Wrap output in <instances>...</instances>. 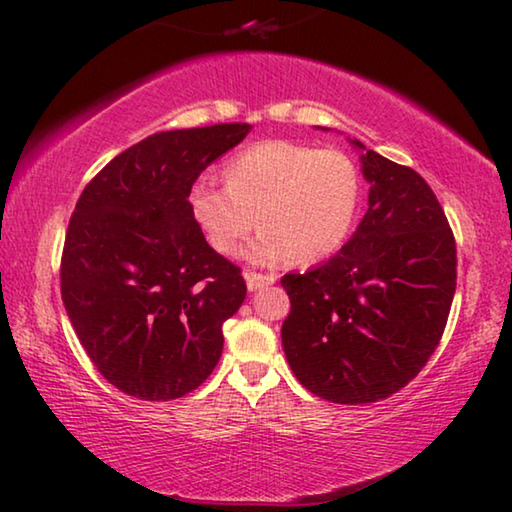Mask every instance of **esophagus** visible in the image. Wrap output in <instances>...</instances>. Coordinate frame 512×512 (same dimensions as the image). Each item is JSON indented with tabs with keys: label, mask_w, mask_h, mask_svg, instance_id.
Wrapping results in <instances>:
<instances>
[{
	"label": "esophagus",
	"mask_w": 512,
	"mask_h": 512,
	"mask_svg": "<svg viewBox=\"0 0 512 512\" xmlns=\"http://www.w3.org/2000/svg\"><path fill=\"white\" fill-rule=\"evenodd\" d=\"M277 280L275 275H262V273H246V284H248V291H259L268 287V284H273Z\"/></svg>",
	"instance_id": "obj_1"
}]
</instances>
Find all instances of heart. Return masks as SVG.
<instances>
[{"label":"heart","mask_w":512,"mask_h":512,"mask_svg":"<svg viewBox=\"0 0 512 512\" xmlns=\"http://www.w3.org/2000/svg\"><path fill=\"white\" fill-rule=\"evenodd\" d=\"M223 178L225 187L198 178L189 189L192 219L221 255L237 253L259 223L250 262H318L343 246L357 219L361 176L339 149L257 142L228 160Z\"/></svg>","instance_id":"1"}]
</instances>
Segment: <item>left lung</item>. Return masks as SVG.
<instances>
[{
	"label": "left lung",
	"mask_w": 512,
	"mask_h": 512,
	"mask_svg": "<svg viewBox=\"0 0 512 512\" xmlns=\"http://www.w3.org/2000/svg\"><path fill=\"white\" fill-rule=\"evenodd\" d=\"M348 142L370 185L368 212L332 259L282 277L291 298L282 345L309 393L368 404L404 388L436 350L456 291V244L420 173Z\"/></svg>",
	"instance_id": "8db88e82"
}]
</instances>
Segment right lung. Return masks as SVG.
<instances>
[{
  "label": "right lung",
  "instance_id": "1",
  "mask_svg": "<svg viewBox=\"0 0 512 512\" xmlns=\"http://www.w3.org/2000/svg\"><path fill=\"white\" fill-rule=\"evenodd\" d=\"M250 128L149 135L110 160L76 203L60 293L88 357L121 393L176 400L221 359V327L246 300V282L198 230L189 189Z\"/></svg>",
  "mask_w": 512,
  "mask_h": 512
}]
</instances>
